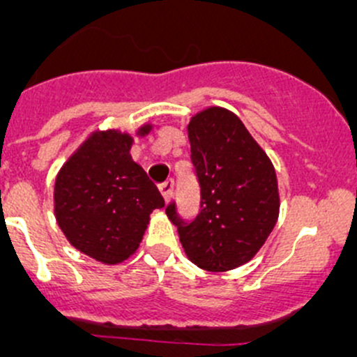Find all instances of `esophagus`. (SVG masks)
Segmentation results:
<instances>
[{
	"label": "esophagus",
	"mask_w": 357,
	"mask_h": 357,
	"mask_svg": "<svg viewBox=\"0 0 357 357\" xmlns=\"http://www.w3.org/2000/svg\"><path fill=\"white\" fill-rule=\"evenodd\" d=\"M158 190H160L164 200L169 202V200H171V197H172V190H174V181H172V179H167V181L162 183V185L158 186Z\"/></svg>",
	"instance_id": "34e87169"
}]
</instances>
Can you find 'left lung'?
Returning <instances> with one entry per match:
<instances>
[{
	"instance_id": "8db88e82",
	"label": "left lung",
	"mask_w": 357,
	"mask_h": 357,
	"mask_svg": "<svg viewBox=\"0 0 357 357\" xmlns=\"http://www.w3.org/2000/svg\"><path fill=\"white\" fill-rule=\"evenodd\" d=\"M192 162L200 185V212L183 221L176 204L165 214L179 242L205 271H229L264 245L280 214L276 172L264 150L233 112L208 107L190 119Z\"/></svg>"
}]
</instances>
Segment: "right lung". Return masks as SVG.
I'll list each match as a JSON object with an SVG mask.
<instances>
[{"label": "right lung", "instance_id": "obj_1", "mask_svg": "<svg viewBox=\"0 0 357 357\" xmlns=\"http://www.w3.org/2000/svg\"><path fill=\"white\" fill-rule=\"evenodd\" d=\"M145 124L136 135L145 136ZM132 136L96 131L56 174L55 218L72 247L103 264H119L139 247L150 214L164 199L142 165L132 162Z\"/></svg>", "mask_w": 357, "mask_h": 357}]
</instances>
